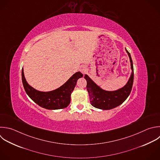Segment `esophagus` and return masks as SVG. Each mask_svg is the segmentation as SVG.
Returning <instances> with one entry per match:
<instances>
[{
    "mask_svg": "<svg viewBox=\"0 0 160 160\" xmlns=\"http://www.w3.org/2000/svg\"><path fill=\"white\" fill-rule=\"evenodd\" d=\"M79 70H80V71H81L82 74H86V73L88 72V68H87L86 66L82 65V66H81L79 68Z\"/></svg>",
    "mask_w": 160,
    "mask_h": 160,
    "instance_id": "1",
    "label": "esophagus"
}]
</instances>
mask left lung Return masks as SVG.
Segmentation results:
<instances>
[{"instance_id":"8db88e82","label":"left lung","mask_w":160,"mask_h":160,"mask_svg":"<svg viewBox=\"0 0 160 160\" xmlns=\"http://www.w3.org/2000/svg\"><path fill=\"white\" fill-rule=\"evenodd\" d=\"M125 50L129 58L131 73L127 83L123 87L115 91H106L97 85L87 74L84 75V79L87 81L86 88L90 102L94 108L109 110L121 104L129 96L133 84L134 71L131 55L126 48Z\"/></svg>"}]
</instances>
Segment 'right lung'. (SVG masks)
I'll use <instances>...</instances> for the list:
<instances>
[{
    "label": "right lung",
    "instance_id": "1",
    "mask_svg": "<svg viewBox=\"0 0 160 160\" xmlns=\"http://www.w3.org/2000/svg\"><path fill=\"white\" fill-rule=\"evenodd\" d=\"M82 76L83 74L78 71L59 88L51 91L44 92L34 89L28 84L24 76L23 68L22 69V84L27 94L37 104L49 110L63 109L69 106L71 102V93L78 79Z\"/></svg>",
    "mask_w": 160,
    "mask_h": 160
}]
</instances>
